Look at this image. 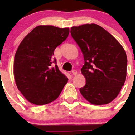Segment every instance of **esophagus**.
<instances>
[{
    "label": "esophagus",
    "mask_w": 135,
    "mask_h": 135,
    "mask_svg": "<svg viewBox=\"0 0 135 135\" xmlns=\"http://www.w3.org/2000/svg\"><path fill=\"white\" fill-rule=\"evenodd\" d=\"M72 73H73V75H76V74H77V70L74 69V70H72Z\"/></svg>",
    "instance_id": "esophagus-1"
}]
</instances>
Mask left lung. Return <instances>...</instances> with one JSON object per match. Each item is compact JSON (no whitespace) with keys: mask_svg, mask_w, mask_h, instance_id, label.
I'll use <instances>...</instances> for the list:
<instances>
[{"mask_svg":"<svg viewBox=\"0 0 135 135\" xmlns=\"http://www.w3.org/2000/svg\"><path fill=\"white\" fill-rule=\"evenodd\" d=\"M70 33L84 55L81 72L86 84L80 93L91 104H108L116 98L126 81L127 58L124 49L97 24L73 27Z\"/></svg>","mask_w":135,"mask_h":135,"instance_id":"8db88e82","label":"left lung"}]
</instances>
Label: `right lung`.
Instances as JSON below:
<instances>
[{
    "mask_svg": "<svg viewBox=\"0 0 135 135\" xmlns=\"http://www.w3.org/2000/svg\"><path fill=\"white\" fill-rule=\"evenodd\" d=\"M69 34V28L40 25L20 43L15 55L13 74L17 89L30 103L44 105L54 101L67 83L53 56Z\"/></svg>",
    "mask_w": 135,
    "mask_h": 135,
    "instance_id": "obj_1",
    "label": "right lung"
}]
</instances>
